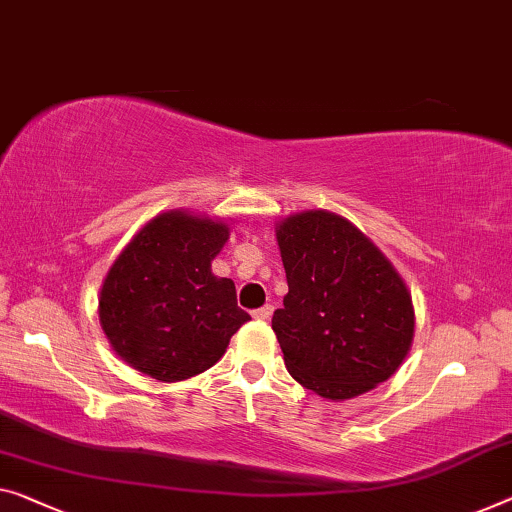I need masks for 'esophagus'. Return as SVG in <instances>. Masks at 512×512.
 I'll list each match as a JSON object with an SVG mask.
<instances>
[{
	"mask_svg": "<svg viewBox=\"0 0 512 512\" xmlns=\"http://www.w3.org/2000/svg\"><path fill=\"white\" fill-rule=\"evenodd\" d=\"M272 311H274V306L272 304H265V306H261V309L254 311V318L256 320H270Z\"/></svg>",
	"mask_w": 512,
	"mask_h": 512,
	"instance_id": "obj_1",
	"label": "esophagus"
}]
</instances>
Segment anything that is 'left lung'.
Here are the masks:
<instances>
[{
  "mask_svg": "<svg viewBox=\"0 0 512 512\" xmlns=\"http://www.w3.org/2000/svg\"><path fill=\"white\" fill-rule=\"evenodd\" d=\"M288 295L272 316L288 373L329 400L389 380L414 338V306L396 267L355 224L327 210L277 226Z\"/></svg>",
  "mask_w": 512,
  "mask_h": 512,
  "instance_id": "obj_1",
  "label": "left lung"
}]
</instances>
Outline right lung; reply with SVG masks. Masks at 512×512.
I'll return each instance as SVG.
<instances>
[{
    "mask_svg": "<svg viewBox=\"0 0 512 512\" xmlns=\"http://www.w3.org/2000/svg\"><path fill=\"white\" fill-rule=\"evenodd\" d=\"M229 240L217 219L169 210L151 219L109 267L100 327L125 364L160 382L215 366L245 325L235 283L210 270Z\"/></svg>",
    "mask_w": 512,
    "mask_h": 512,
    "instance_id": "obj_1",
    "label": "right lung"
}]
</instances>
